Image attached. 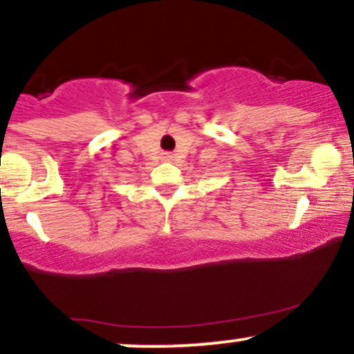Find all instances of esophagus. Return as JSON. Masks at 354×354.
Returning <instances> with one entry per match:
<instances>
[{
    "instance_id": "esophagus-1",
    "label": "esophagus",
    "mask_w": 354,
    "mask_h": 354,
    "mask_svg": "<svg viewBox=\"0 0 354 354\" xmlns=\"http://www.w3.org/2000/svg\"><path fill=\"white\" fill-rule=\"evenodd\" d=\"M165 160H173V154L171 153H165Z\"/></svg>"
}]
</instances>
